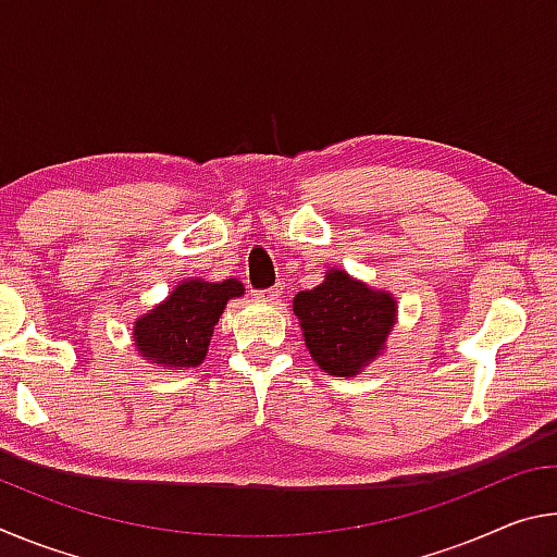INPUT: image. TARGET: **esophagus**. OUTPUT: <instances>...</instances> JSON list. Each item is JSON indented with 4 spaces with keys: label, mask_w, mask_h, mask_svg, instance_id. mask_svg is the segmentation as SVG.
I'll return each mask as SVG.
<instances>
[{
    "label": "esophagus",
    "mask_w": 557,
    "mask_h": 557,
    "mask_svg": "<svg viewBox=\"0 0 557 557\" xmlns=\"http://www.w3.org/2000/svg\"><path fill=\"white\" fill-rule=\"evenodd\" d=\"M260 301H277L280 299V289H262L256 295Z\"/></svg>",
    "instance_id": "esophagus-1"
}]
</instances>
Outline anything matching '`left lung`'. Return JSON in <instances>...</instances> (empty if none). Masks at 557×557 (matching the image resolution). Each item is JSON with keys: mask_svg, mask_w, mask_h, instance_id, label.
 Returning <instances> with one entry per match:
<instances>
[{"mask_svg": "<svg viewBox=\"0 0 557 557\" xmlns=\"http://www.w3.org/2000/svg\"><path fill=\"white\" fill-rule=\"evenodd\" d=\"M292 312L319 369L334 379H354L383 356L398 319V299L332 268L314 289L297 292Z\"/></svg>", "mask_w": 557, "mask_h": 557, "instance_id": "obj_1", "label": "left lung"}]
</instances>
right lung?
<instances>
[{"label": "right lung", "mask_w": 557, "mask_h": 557, "mask_svg": "<svg viewBox=\"0 0 557 557\" xmlns=\"http://www.w3.org/2000/svg\"><path fill=\"white\" fill-rule=\"evenodd\" d=\"M240 280L209 282L186 277L147 314H139L132 326V342L147 363L162 366L172 373H184L206 361L213 329L225 305L243 297Z\"/></svg>", "instance_id": "obj_1"}]
</instances>
